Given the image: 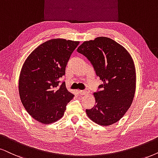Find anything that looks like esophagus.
<instances>
[{"label":"esophagus","instance_id":"obj_1","mask_svg":"<svg viewBox=\"0 0 158 158\" xmlns=\"http://www.w3.org/2000/svg\"><path fill=\"white\" fill-rule=\"evenodd\" d=\"M79 94H80L81 95H85V94H87V91H85V90H79Z\"/></svg>","mask_w":158,"mask_h":158}]
</instances>
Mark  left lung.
I'll list each match as a JSON object with an SVG mask.
<instances>
[{
	"label": "left lung",
	"mask_w": 158,
	"mask_h": 158,
	"mask_svg": "<svg viewBox=\"0 0 158 158\" xmlns=\"http://www.w3.org/2000/svg\"><path fill=\"white\" fill-rule=\"evenodd\" d=\"M90 61L95 73L103 82L93 95L95 105L86 109L94 123L108 126L117 123L132 104L136 74L133 60L123 46L107 37L84 41L78 47Z\"/></svg>",
	"instance_id": "1"
}]
</instances>
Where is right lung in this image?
<instances>
[{
	"mask_svg": "<svg viewBox=\"0 0 158 158\" xmlns=\"http://www.w3.org/2000/svg\"><path fill=\"white\" fill-rule=\"evenodd\" d=\"M79 41L48 40L30 54L22 67L19 93L23 106L39 123L51 124L62 118L74 95L59 79Z\"/></svg>",
	"mask_w": 158,
	"mask_h": 158,
	"instance_id": "right-lung-1",
	"label": "right lung"
}]
</instances>
